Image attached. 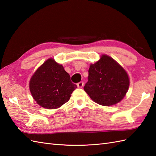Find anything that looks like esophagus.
<instances>
[{
  "instance_id": "1",
  "label": "esophagus",
  "mask_w": 156,
  "mask_h": 156,
  "mask_svg": "<svg viewBox=\"0 0 156 156\" xmlns=\"http://www.w3.org/2000/svg\"><path fill=\"white\" fill-rule=\"evenodd\" d=\"M77 85L79 88H81L83 86V82H79L77 84Z\"/></svg>"
}]
</instances>
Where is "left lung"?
I'll return each instance as SVG.
<instances>
[{
	"instance_id": "1",
	"label": "left lung",
	"mask_w": 156,
	"mask_h": 156,
	"mask_svg": "<svg viewBox=\"0 0 156 156\" xmlns=\"http://www.w3.org/2000/svg\"><path fill=\"white\" fill-rule=\"evenodd\" d=\"M129 87V77L124 68L105 54L89 69L88 82L84 87L93 101L103 106L119 103Z\"/></svg>"
}]
</instances>
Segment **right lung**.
Segmentation results:
<instances>
[{
	"mask_svg": "<svg viewBox=\"0 0 156 156\" xmlns=\"http://www.w3.org/2000/svg\"><path fill=\"white\" fill-rule=\"evenodd\" d=\"M76 88L63 65L53 58L44 61L29 81L33 98L38 105L48 109H58L67 103Z\"/></svg>",
	"mask_w": 156,
	"mask_h": 156,
	"instance_id": "obj_1",
	"label": "right lung"
}]
</instances>
